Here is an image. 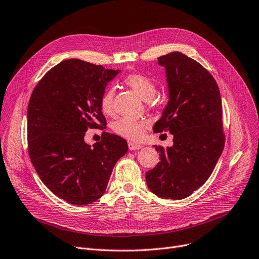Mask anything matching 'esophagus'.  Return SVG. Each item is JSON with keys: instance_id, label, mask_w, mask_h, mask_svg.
Returning <instances> with one entry per match:
<instances>
[{"instance_id": "obj_1", "label": "esophagus", "mask_w": 259, "mask_h": 259, "mask_svg": "<svg viewBox=\"0 0 259 259\" xmlns=\"http://www.w3.org/2000/svg\"><path fill=\"white\" fill-rule=\"evenodd\" d=\"M142 147L141 144L139 143H135V142H128V149L130 151H136V150H140Z\"/></svg>"}]
</instances>
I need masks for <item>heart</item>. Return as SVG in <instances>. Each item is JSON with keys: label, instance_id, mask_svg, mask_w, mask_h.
<instances>
[{"label": "heart", "instance_id": "1", "mask_svg": "<svg viewBox=\"0 0 259 259\" xmlns=\"http://www.w3.org/2000/svg\"><path fill=\"white\" fill-rule=\"evenodd\" d=\"M124 83L128 88L136 93L143 100H153L152 98L157 92L156 83L147 76L142 73H132L124 79ZM100 108L102 113L106 116L115 115L114 107V89L107 88L101 96ZM113 131L120 137L125 138L131 141L141 140L146 131L150 127V122L144 119H134V118H120L113 123Z\"/></svg>", "mask_w": 259, "mask_h": 259}]
</instances>
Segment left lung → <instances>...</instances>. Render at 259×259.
Instances as JSON below:
<instances>
[{"instance_id":"8db88e82","label":"left lung","mask_w":259,"mask_h":259,"mask_svg":"<svg viewBox=\"0 0 259 259\" xmlns=\"http://www.w3.org/2000/svg\"><path fill=\"white\" fill-rule=\"evenodd\" d=\"M165 67L169 100L154 125L174 145H154L160 162L146 171L149 189L165 199L187 198L211 176L225 146L218 85L200 63L179 52L158 58Z\"/></svg>"}]
</instances>
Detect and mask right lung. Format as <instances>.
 <instances>
[{
    "mask_svg": "<svg viewBox=\"0 0 259 259\" xmlns=\"http://www.w3.org/2000/svg\"><path fill=\"white\" fill-rule=\"evenodd\" d=\"M120 70L69 59L49 69L34 88L27 108L30 161L45 186L70 204L85 205L104 194L127 142L103 132L85 143L88 130L106 128L100 108L107 82Z\"/></svg>",
    "mask_w": 259,
    "mask_h": 259,
    "instance_id": "add662e5",
    "label": "right lung"
}]
</instances>
